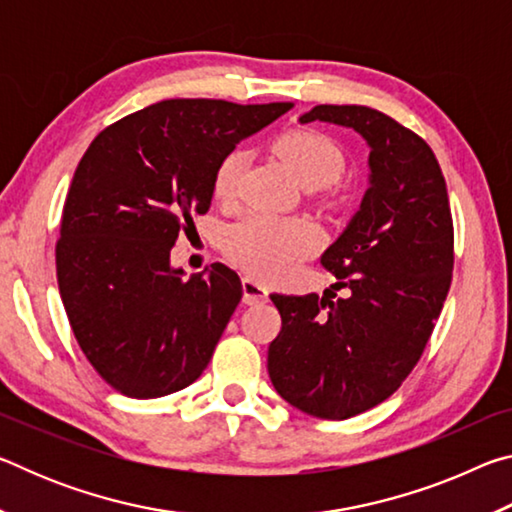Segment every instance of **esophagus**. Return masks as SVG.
I'll return each mask as SVG.
<instances>
[{"instance_id": "1", "label": "esophagus", "mask_w": 512, "mask_h": 512, "mask_svg": "<svg viewBox=\"0 0 512 512\" xmlns=\"http://www.w3.org/2000/svg\"><path fill=\"white\" fill-rule=\"evenodd\" d=\"M241 289H244L246 305H259V302H266L268 298V289L264 284L255 282L253 277H244V280H241Z\"/></svg>"}]
</instances>
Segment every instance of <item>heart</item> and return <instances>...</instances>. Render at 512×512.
Returning a JSON list of instances; mask_svg holds the SVG:
<instances>
[{
	"mask_svg": "<svg viewBox=\"0 0 512 512\" xmlns=\"http://www.w3.org/2000/svg\"><path fill=\"white\" fill-rule=\"evenodd\" d=\"M275 153L289 164L302 187L332 185L345 169V155L332 137L318 131H289L277 137ZM248 153L232 149L214 173V196L232 201L244 176ZM320 232L305 219H280L271 214H250L223 232V250L232 262L259 280L287 277L298 262L316 253Z\"/></svg>",
	"mask_w": 512,
	"mask_h": 512,
	"instance_id": "1",
	"label": "heart"
}]
</instances>
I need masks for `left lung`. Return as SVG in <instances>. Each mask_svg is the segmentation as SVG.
Wrapping results in <instances>:
<instances>
[{
	"label": "left lung",
	"mask_w": 512,
	"mask_h": 512,
	"mask_svg": "<svg viewBox=\"0 0 512 512\" xmlns=\"http://www.w3.org/2000/svg\"><path fill=\"white\" fill-rule=\"evenodd\" d=\"M298 121L359 133L368 189L320 257L350 296L271 293L282 329L268 345V377L302 413L345 420L391 397L418 363L452 284V212L429 144L384 112L316 106Z\"/></svg>",
	"instance_id": "8db88e82"
}]
</instances>
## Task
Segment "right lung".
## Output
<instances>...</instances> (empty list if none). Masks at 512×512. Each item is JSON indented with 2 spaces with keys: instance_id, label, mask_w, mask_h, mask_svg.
<instances>
[{
  "instance_id": "1",
  "label": "right lung",
  "mask_w": 512,
  "mask_h": 512,
  "mask_svg": "<svg viewBox=\"0 0 512 512\" xmlns=\"http://www.w3.org/2000/svg\"><path fill=\"white\" fill-rule=\"evenodd\" d=\"M291 106L167 99L85 151L63 207L58 289L83 354L115 391L151 400L207 368L241 280L219 262L185 277L171 248L210 210L219 162Z\"/></svg>"
}]
</instances>
